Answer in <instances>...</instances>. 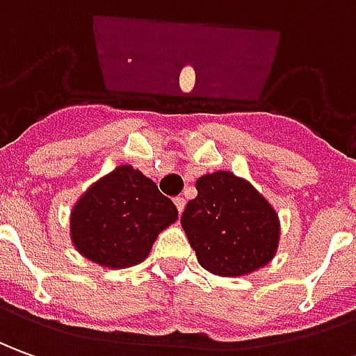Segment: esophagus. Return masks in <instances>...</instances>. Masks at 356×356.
I'll return each instance as SVG.
<instances>
[{
	"label": "esophagus",
	"mask_w": 356,
	"mask_h": 356,
	"mask_svg": "<svg viewBox=\"0 0 356 356\" xmlns=\"http://www.w3.org/2000/svg\"><path fill=\"white\" fill-rule=\"evenodd\" d=\"M174 205H176V209H178V213L182 215L184 207H186V200H184V197H176V200H174Z\"/></svg>",
	"instance_id": "esophagus-1"
}]
</instances>
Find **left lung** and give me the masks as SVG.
Listing matches in <instances>:
<instances>
[{
    "instance_id": "left-lung-1",
    "label": "left lung",
    "mask_w": 356,
    "mask_h": 356,
    "mask_svg": "<svg viewBox=\"0 0 356 356\" xmlns=\"http://www.w3.org/2000/svg\"><path fill=\"white\" fill-rule=\"evenodd\" d=\"M195 190L197 197L186 205L180 222L203 269L244 277L275 257L281 220L246 178L217 170L200 176Z\"/></svg>"
}]
</instances>
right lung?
I'll list each match as a JSON object with an SVG mask.
<instances>
[{
  "label": "right lung",
  "instance_id": "add662e5",
  "mask_svg": "<svg viewBox=\"0 0 356 356\" xmlns=\"http://www.w3.org/2000/svg\"><path fill=\"white\" fill-rule=\"evenodd\" d=\"M178 219L174 203L131 164H120L92 182L70 215L71 244L106 269L141 264L156 236Z\"/></svg>",
  "mask_w": 356,
  "mask_h": 356
}]
</instances>
